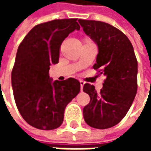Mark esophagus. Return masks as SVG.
<instances>
[{
    "mask_svg": "<svg viewBox=\"0 0 151 151\" xmlns=\"http://www.w3.org/2000/svg\"><path fill=\"white\" fill-rule=\"evenodd\" d=\"M80 85H81V91H82L83 86L85 85V82H84V81H82V80H80Z\"/></svg>",
    "mask_w": 151,
    "mask_h": 151,
    "instance_id": "obj_1",
    "label": "esophagus"
}]
</instances>
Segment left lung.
<instances>
[{
  "label": "left lung",
  "instance_id": "8db88e82",
  "mask_svg": "<svg viewBox=\"0 0 151 151\" xmlns=\"http://www.w3.org/2000/svg\"><path fill=\"white\" fill-rule=\"evenodd\" d=\"M78 22L98 46L93 68L100 69L99 72L106 77L99 93L89 83L83 86L91 98L83 108V117L91 127L105 129L119 123L133 104L137 90V60L132 43L122 31L103 22Z\"/></svg>",
  "mask_w": 151,
  "mask_h": 151
}]
</instances>
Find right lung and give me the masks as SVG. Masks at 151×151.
<instances>
[{"label": "right lung", "instance_id": "add662e5", "mask_svg": "<svg viewBox=\"0 0 151 151\" xmlns=\"http://www.w3.org/2000/svg\"><path fill=\"white\" fill-rule=\"evenodd\" d=\"M76 21L56 19L37 25L18 47L11 73L14 100L22 118L39 129L60 126L66 106L80 91L77 79L53 82L49 77L50 65L59 62L62 42L80 30Z\"/></svg>", "mask_w": 151, "mask_h": 151}]
</instances>
